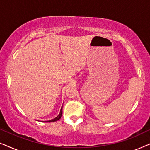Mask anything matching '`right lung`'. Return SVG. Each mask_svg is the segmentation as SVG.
I'll return each instance as SVG.
<instances>
[{
    "instance_id": "right-lung-1",
    "label": "right lung",
    "mask_w": 150,
    "mask_h": 150,
    "mask_svg": "<svg viewBox=\"0 0 150 150\" xmlns=\"http://www.w3.org/2000/svg\"><path fill=\"white\" fill-rule=\"evenodd\" d=\"M62 114H63V106H62V107H61V108L60 113H59V115L57 117H55L54 119H53V120H51L50 121H46V122H57V121H58L59 120H60L61 117V115H62Z\"/></svg>"
}]
</instances>
